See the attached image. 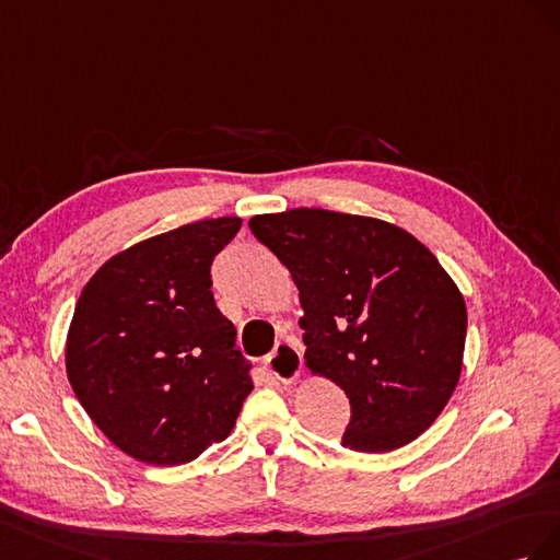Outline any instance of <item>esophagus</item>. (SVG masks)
Wrapping results in <instances>:
<instances>
[{
	"label": "esophagus",
	"mask_w": 560,
	"mask_h": 560,
	"mask_svg": "<svg viewBox=\"0 0 560 560\" xmlns=\"http://www.w3.org/2000/svg\"><path fill=\"white\" fill-rule=\"evenodd\" d=\"M267 369H269V373L275 375L277 380H281V382H293L298 375H300V371H302V357H300V351H298V347L293 345V342H289V340H281L277 347H275V351H271V354L267 357Z\"/></svg>",
	"instance_id": "obj_1"
}]
</instances>
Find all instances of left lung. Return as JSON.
<instances>
[{"label":"left lung","instance_id":"1","mask_svg":"<svg viewBox=\"0 0 560 560\" xmlns=\"http://www.w3.org/2000/svg\"><path fill=\"white\" fill-rule=\"evenodd\" d=\"M250 232L289 267L312 373L351 406L342 445L387 453L418 439L453 396L467 307L436 255L385 220L293 209Z\"/></svg>","mask_w":560,"mask_h":560}]
</instances>
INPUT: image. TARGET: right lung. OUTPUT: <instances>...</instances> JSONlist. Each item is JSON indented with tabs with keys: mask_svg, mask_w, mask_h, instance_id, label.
<instances>
[{
	"mask_svg": "<svg viewBox=\"0 0 560 560\" xmlns=\"http://www.w3.org/2000/svg\"><path fill=\"white\" fill-rule=\"evenodd\" d=\"M242 218L183 225L109 258L79 295L70 385L119 451L185 465L225 441L253 389V363L215 307L211 265Z\"/></svg>",
	"mask_w": 560,
	"mask_h": 560,
	"instance_id": "add662e5",
	"label": "right lung"
}]
</instances>
